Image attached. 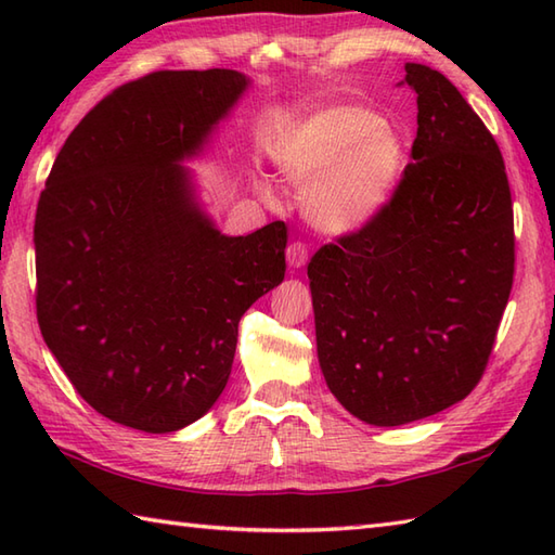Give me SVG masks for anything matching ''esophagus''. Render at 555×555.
I'll use <instances>...</instances> for the list:
<instances>
[{
  "mask_svg": "<svg viewBox=\"0 0 555 555\" xmlns=\"http://www.w3.org/2000/svg\"><path fill=\"white\" fill-rule=\"evenodd\" d=\"M308 255H310V247H308V243H302V241H293V243L288 245V250H286V262H288V267H291V269L305 267V262H308Z\"/></svg>",
  "mask_w": 555,
  "mask_h": 555,
  "instance_id": "obj_1",
  "label": "esophagus"
}]
</instances>
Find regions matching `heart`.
Listing matches in <instances>:
<instances>
[{"label":"heart","instance_id":"1","mask_svg":"<svg viewBox=\"0 0 555 555\" xmlns=\"http://www.w3.org/2000/svg\"><path fill=\"white\" fill-rule=\"evenodd\" d=\"M403 157V140L374 112L334 104L293 128L279 169L308 191L305 205L317 227L340 233L360 229L386 205Z\"/></svg>","mask_w":555,"mask_h":555}]
</instances>
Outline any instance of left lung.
Returning <instances> with one entry per match:
<instances>
[{
	"instance_id": "1",
	"label": "left lung",
	"mask_w": 555,
	"mask_h": 555,
	"mask_svg": "<svg viewBox=\"0 0 555 555\" xmlns=\"http://www.w3.org/2000/svg\"><path fill=\"white\" fill-rule=\"evenodd\" d=\"M417 92L412 162L358 231L308 264L317 356L350 415L398 427L473 393L515 274L513 199L496 140L439 70Z\"/></svg>"
}]
</instances>
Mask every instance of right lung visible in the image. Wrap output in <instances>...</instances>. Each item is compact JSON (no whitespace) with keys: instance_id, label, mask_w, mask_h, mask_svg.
Wrapping results in <instances>:
<instances>
[{"instance_id":"1","label":"right lung","mask_w":555,"mask_h":555,"mask_svg":"<svg viewBox=\"0 0 555 555\" xmlns=\"http://www.w3.org/2000/svg\"><path fill=\"white\" fill-rule=\"evenodd\" d=\"M247 88L238 70H155L70 131L35 215L47 348L102 417L176 431L229 382L238 322L284 281V221L221 235L181 159Z\"/></svg>"}]
</instances>
